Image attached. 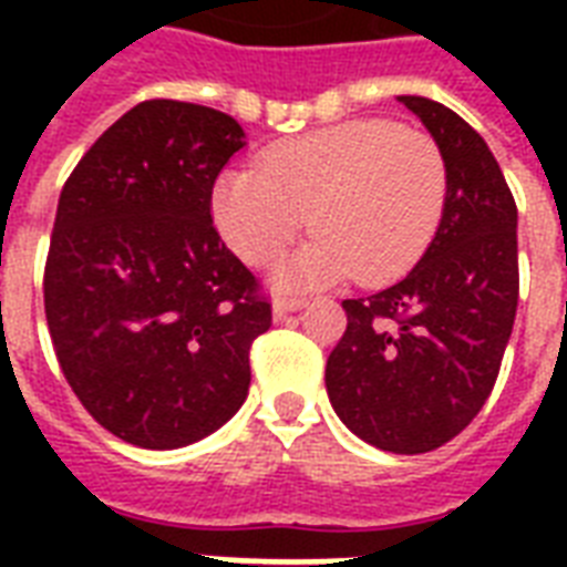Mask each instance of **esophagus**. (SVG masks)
<instances>
[{
	"label": "esophagus",
	"instance_id": "34e87169",
	"mask_svg": "<svg viewBox=\"0 0 567 567\" xmlns=\"http://www.w3.org/2000/svg\"><path fill=\"white\" fill-rule=\"evenodd\" d=\"M300 306H306V297H276V300H274V318L276 320L288 318V315L300 309Z\"/></svg>",
	"mask_w": 567,
	"mask_h": 567
}]
</instances>
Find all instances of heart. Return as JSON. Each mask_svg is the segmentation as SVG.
<instances>
[{
    "mask_svg": "<svg viewBox=\"0 0 567 567\" xmlns=\"http://www.w3.org/2000/svg\"><path fill=\"white\" fill-rule=\"evenodd\" d=\"M447 205V162L426 132L391 120H350L285 141L258 171L214 185L217 229L247 265H270L309 223L311 240L288 279L385 285L430 249Z\"/></svg>",
    "mask_w": 567,
    "mask_h": 567,
    "instance_id": "b5f03b06",
    "label": "heart"
}]
</instances>
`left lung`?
I'll return each mask as SVG.
<instances>
[{"label": "left lung", "instance_id": "8db88e82", "mask_svg": "<svg viewBox=\"0 0 567 567\" xmlns=\"http://www.w3.org/2000/svg\"><path fill=\"white\" fill-rule=\"evenodd\" d=\"M447 162V205L412 274L344 300L327 362L338 417L388 453H430L492 394L518 311V205L497 158L456 111L400 96Z\"/></svg>", "mask_w": 567, "mask_h": 567}]
</instances>
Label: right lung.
Here are the masks:
<instances>
[{
  "mask_svg": "<svg viewBox=\"0 0 567 567\" xmlns=\"http://www.w3.org/2000/svg\"><path fill=\"white\" fill-rule=\"evenodd\" d=\"M240 146L223 111L146 100L58 199L43 267L58 364L93 421L137 447L194 444L247 400L249 347L274 311L212 220Z\"/></svg>",
  "mask_w": 567,
  "mask_h": 567,
  "instance_id": "obj_1",
  "label": "right lung"
}]
</instances>
